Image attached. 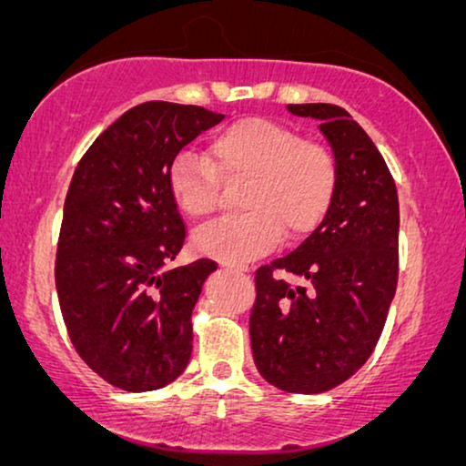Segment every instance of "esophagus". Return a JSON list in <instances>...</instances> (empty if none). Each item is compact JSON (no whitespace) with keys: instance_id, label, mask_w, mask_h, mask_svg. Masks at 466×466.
Segmentation results:
<instances>
[{"instance_id":"esophagus-1","label":"esophagus","mask_w":466,"mask_h":466,"mask_svg":"<svg viewBox=\"0 0 466 466\" xmlns=\"http://www.w3.org/2000/svg\"><path fill=\"white\" fill-rule=\"evenodd\" d=\"M222 267H225L227 271H233V273H248V271H250L246 265H227V263H225Z\"/></svg>"}]
</instances>
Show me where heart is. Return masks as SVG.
<instances>
[{
  "mask_svg": "<svg viewBox=\"0 0 466 466\" xmlns=\"http://www.w3.org/2000/svg\"><path fill=\"white\" fill-rule=\"evenodd\" d=\"M337 176L333 152L322 144L276 120L246 116L209 137L208 157L180 152L167 184L188 218L208 220L218 208V177L246 180L239 201L246 214L195 235L197 252L239 265L271 252L284 233L290 241L308 238L333 206Z\"/></svg>",
  "mask_w": 466,
  "mask_h": 466,
  "instance_id": "heart-1",
  "label": "heart"
}]
</instances>
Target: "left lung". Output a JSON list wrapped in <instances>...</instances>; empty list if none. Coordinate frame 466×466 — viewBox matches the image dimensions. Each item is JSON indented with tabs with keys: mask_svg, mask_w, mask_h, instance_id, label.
<instances>
[{
	"mask_svg": "<svg viewBox=\"0 0 466 466\" xmlns=\"http://www.w3.org/2000/svg\"><path fill=\"white\" fill-rule=\"evenodd\" d=\"M289 112L320 123L339 176L316 231L257 271L250 343L271 386L318 394L352 378L384 329L399 278V197L384 157L343 107L289 104ZM278 270L309 289L284 283Z\"/></svg>",
	"mask_w": 466,
	"mask_h": 466,
	"instance_id": "8db88e82",
	"label": "left lung"
}]
</instances>
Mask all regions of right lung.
Masks as SVG:
<instances>
[{"label": "right lung", "mask_w": 466, "mask_h": 466, "mask_svg": "<svg viewBox=\"0 0 466 466\" xmlns=\"http://www.w3.org/2000/svg\"><path fill=\"white\" fill-rule=\"evenodd\" d=\"M222 118L199 106L146 101L114 120L74 171L56 295L76 352L123 390H158L190 360V316L216 263L167 269L187 238L167 174L177 152Z\"/></svg>", "instance_id": "1"}]
</instances>
